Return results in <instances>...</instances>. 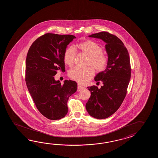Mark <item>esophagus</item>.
<instances>
[{"label":"esophagus","instance_id":"1","mask_svg":"<svg viewBox=\"0 0 158 158\" xmlns=\"http://www.w3.org/2000/svg\"><path fill=\"white\" fill-rule=\"evenodd\" d=\"M84 87L82 86H81L80 85H79V84H78L77 85V90L78 91H81L82 90H83L84 89Z\"/></svg>","mask_w":158,"mask_h":158}]
</instances>
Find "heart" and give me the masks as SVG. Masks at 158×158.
I'll return each mask as SVG.
<instances>
[{"label":"heart","instance_id":"heart-1","mask_svg":"<svg viewBox=\"0 0 158 158\" xmlns=\"http://www.w3.org/2000/svg\"><path fill=\"white\" fill-rule=\"evenodd\" d=\"M78 49L89 57L87 65L92 66L97 72H102L107 67L108 61L107 54L103 51L101 45L94 40H86L77 44ZM76 51L73 47H68L64 52V62L71 67L74 64ZM91 67L86 69L75 67L68 72L71 79L81 84L87 83L95 74L94 69Z\"/></svg>","mask_w":158,"mask_h":158}]
</instances>
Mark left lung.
I'll return each mask as SVG.
<instances>
[{
    "label": "left lung",
    "mask_w": 158,
    "mask_h": 158,
    "mask_svg": "<svg viewBox=\"0 0 158 158\" xmlns=\"http://www.w3.org/2000/svg\"><path fill=\"white\" fill-rule=\"evenodd\" d=\"M89 37L100 38L106 43L107 66L94 78L97 83L102 82L103 86L101 89L95 85L87 87L91 96L86 104L89 114L103 119L114 114L125 99L131 76V61L127 48L116 35L102 31Z\"/></svg>",
    "instance_id": "obj_1"
}]
</instances>
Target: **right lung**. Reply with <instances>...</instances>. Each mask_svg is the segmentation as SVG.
Masks as SVG:
<instances>
[{
    "label": "right lung",
    "instance_id": "1",
    "mask_svg": "<svg viewBox=\"0 0 158 158\" xmlns=\"http://www.w3.org/2000/svg\"><path fill=\"white\" fill-rule=\"evenodd\" d=\"M73 35L44 34L31 45L27 54L25 81L37 109L53 120L64 118L68 112L69 97L77 89L74 81H55L57 71L65 72L63 56Z\"/></svg>",
    "mask_w": 158,
    "mask_h": 158
}]
</instances>
